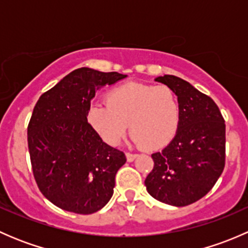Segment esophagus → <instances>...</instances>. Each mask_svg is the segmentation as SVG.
<instances>
[{
  "instance_id": "obj_1",
  "label": "esophagus",
  "mask_w": 248,
  "mask_h": 248,
  "mask_svg": "<svg viewBox=\"0 0 248 248\" xmlns=\"http://www.w3.org/2000/svg\"><path fill=\"white\" fill-rule=\"evenodd\" d=\"M137 156H138V155H137V154H131V152H126V157H127V161H128V162H133L134 159L137 158Z\"/></svg>"
}]
</instances>
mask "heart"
Masks as SVG:
<instances>
[{"label": "heart", "instance_id": "heart-1", "mask_svg": "<svg viewBox=\"0 0 248 248\" xmlns=\"http://www.w3.org/2000/svg\"><path fill=\"white\" fill-rule=\"evenodd\" d=\"M106 103L91 104L86 120L109 145L122 141L127 124L133 139L147 150L166 146L176 134L179 101L168 86L127 82L110 90Z\"/></svg>", "mask_w": 248, "mask_h": 248}]
</instances>
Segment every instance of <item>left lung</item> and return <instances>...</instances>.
Wrapping results in <instances>:
<instances>
[{
	"mask_svg": "<svg viewBox=\"0 0 248 248\" xmlns=\"http://www.w3.org/2000/svg\"><path fill=\"white\" fill-rule=\"evenodd\" d=\"M177 96L180 122L174 139L152 154V171L145 179L150 196L172 206L202 198L221 176L226 162V124L218 107L186 80L158 77Z\"/></svg>",
	"mask_w": 248,
	"mask_h": 248,
	"instance_id": "1",
	"label": "left lung"
}]
</instances>
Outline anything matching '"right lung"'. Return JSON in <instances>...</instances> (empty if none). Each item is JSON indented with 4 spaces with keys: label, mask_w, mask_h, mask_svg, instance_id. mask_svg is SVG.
<instances>
[{
    "label": "right lung",
    "mask_w": 248,
    "mask_h": 248,
    "mask_svg": "<svg viewBox=\"0 0 248 248\" xmlns=\"http://www.w3.org/2000/svg\"><path fill=\"white\" fill-rule=\"evenodd\" d=\"M126 77L78 68L34 106L27 127L32 170L43 196L60 209L90 215L112 197L115 175L126 156L102 140L86 115L101 87Z\"/></svg>",
    "instance_id": "obj_1"
}]
</instances>
